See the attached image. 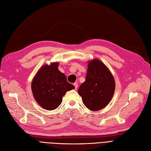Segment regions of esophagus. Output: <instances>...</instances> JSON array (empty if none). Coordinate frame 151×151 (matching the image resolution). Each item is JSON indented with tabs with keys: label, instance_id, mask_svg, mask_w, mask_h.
Returning <instances> with one entry per match:
<instances>
[{
	"label": "esophagus",
	"instance_id": "esophagus-1",
	"mask_svg": "<svg viewBox=\"0 0 151 151\" xmlns=\"http://www.w3.org/2000/svg\"><path fill=\"white\" fill-rule=\"evenodd\" d=\"M74 86H75V89H77V88L78 87V84H77V82L74 83Z\"/></svg>",
	"mask_w": 151,
	"mask_h": 151
}]
</instances>
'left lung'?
Masks as SVG:
<instances>
[{"label":"left lung","instance_id":"obj_1","mask_svg":"<svg viewBox=\"0 0 151 151\" xmlns=\"http://www.w3.org/2000/svg\"><path fill=\"white\" fill-rule=\"evenodd\" d=\"M115 90V81L107 67L101 61H90L86 81L80 86L78 93L84 104L91 111H99L110 102Z\"/></svg>","mask_w":151,"mask_h":151}]
</instances>
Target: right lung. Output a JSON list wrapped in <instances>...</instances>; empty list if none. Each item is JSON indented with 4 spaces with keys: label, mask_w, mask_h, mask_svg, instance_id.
I'll return each instance as SVG.
<instances>
[{
    "label": "right lung",
    "mask_w": 151,
    "mask_h": 151,
    "mask_svg": "<svg viewBox=\"0 0 151 151\" xmlns=\"http://www.w3.org/2000/svg\"><path fill=\"white\" fill-rule=\"evenodd\" d=\"M58 65V62L44 65L32 82L31 87L35 101L46 110L58 108L65 92L75 88L67 82L65 74L59 70Z\"/></svg>",
    "instance_id": "1"
}]
</instances>
